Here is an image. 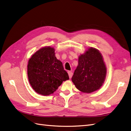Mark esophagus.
<instances>
[{
    "instance_id": "esophagus-1",
    "label": "esophagus",
    "mask_w": 131,
    "mask_h": 131,
    "mask_svg": "<svg viewBox=\"0 0 131 131\" xmlns=\"http://www.w3.org/2000/svg\"><path fill=\"white\" fill-rule=\"evenodd\" d=\"M68 74L69 75V78H72V75H73V73L72 72H70V71H68Z\"/></svg>"
}]
</instances>
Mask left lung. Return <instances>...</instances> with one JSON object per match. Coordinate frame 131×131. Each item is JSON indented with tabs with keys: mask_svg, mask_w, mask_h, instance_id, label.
I'll list each match as a JSON object with an SVG mask.
<instances>
[{
	"mask_svg": "<svg viewBox=\"0 0 131 131\" xmlns=\"http://www.w3.org/2000/svg\"><path fill=\"white\" fill-rule=\"evenodd\" d=\"M106 68L101 53L90 47L79 57L78 66L72 80L79 91L91 93L100 89L105 80Z\"/></svg>",
	"mask_w": 131,
	"mask_h": 131,
	"instance_id": "8db88e82",
	"label": "left lung"
}]
</instances>
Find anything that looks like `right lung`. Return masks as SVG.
<instances>
[{
    "instance_id": "1",
    "label": "right lung",
    "mask_w": 131,
    "mask_h": 131,
    "mask_svg": "<svg viewBox=\"0 0 131 131\" xmlns=\"http://www.w3.org/2000/svg\"><path fill=\"white\" fill-rule=\"evenodd\" d=\"M28 77L37 93L49 96L56 91L63 81L69 79L62 63L55 56L53 47H45L37 51L29 59Z\"/></svg>"
}]
</instances>
